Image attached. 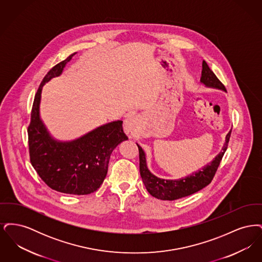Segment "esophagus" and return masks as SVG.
Listing matches in <instances>:
<instances>
[{"label":"esophagus","instance_id":"1","mask_svg":"<svg viewBox=\"0 0 262 262\" xmlns=\"http://www.w3.org/2000/svg\"><path fill=\"white\" fill-rule=\"evenodd\" d=\"M136 128V121L134 118H129L127 120H125V124H124V129H125L126 134H132L134 133Z\"/></svg>","mask_w":262,"mask_h":262}]
</instances>
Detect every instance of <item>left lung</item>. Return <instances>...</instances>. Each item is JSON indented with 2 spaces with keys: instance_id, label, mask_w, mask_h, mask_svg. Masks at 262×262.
I'll list each match as a JSON object with an SVG mask.
<instances>
[{
  "instance_id": "8db88e82",
  "label": "left lung",
  "mask_w": 262,
  "mask_h": 262,
  "mask_svg": "<svg viewBox=\"0 0 262 262\" xmlns=\"http://www.w3.org/2000/svg\"><path fill=\"white\" fill-rule=\"evenodd\" d=\"M200 82L207 88H217L226 91L224 84L210 70L207 62H202V72ZM232 129L226 136V142L222 151L213 159V161L203 167L199 172L192 173L186 178L179 180H164L152 174L147 168L145 153L137 143L139 152V171L141 179L150 194L158 200H174L190 195L211 183L215 173L224 156L228 147Z\"/></svg>"
}]
</instances>
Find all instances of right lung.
<instances>
[{"instance_id":"add662e5","label":"right lung","mask_w":262,"mask_h":262,"mask_svg":"<svg viewBox=\"0 0 262 262\" xmlns=\"http://www.w3.org/2000/svg\"><path fill=\"white\" fill-rule=\"evenodd\" d=\"M75 53L53 67L44 76L34 97L28 125L30 162L42 181L54 190L83 195L94 192L108 172L113 150L127 137L123 121L101 125L73 141L62 142L51 137L39 115L43 85L62 74Z\"/></svg>"}]
</instances>
